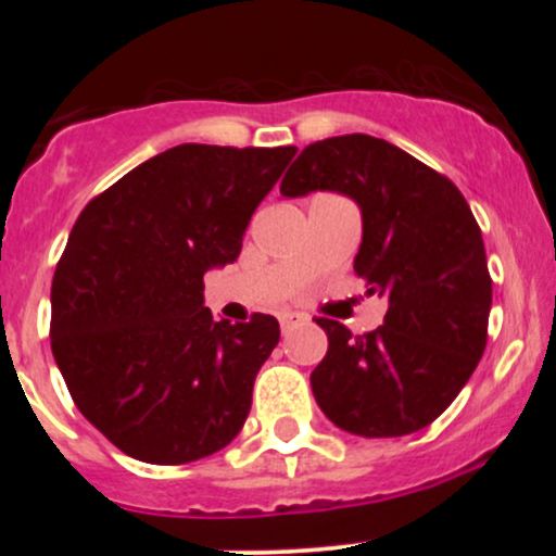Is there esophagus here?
Returning <instances> with one entry per match:
<instances>
[{
  "mask_svg": "<svg viewBox=\"0 0 556 556\" xmlns=\"http://www.w3.org/2000/svg\"><path fill=\"white\" fill-rule=\"evenodd\" d=\"M300 321H305V316L295 314V311H285V314H279V327H282V334L295 329Z\"/></svg>",
  "mask_w": 556,
  "mask_h": 556,
  "instance_id": "esophagus-1",
  "label": "esophagus"
}]
</instances>
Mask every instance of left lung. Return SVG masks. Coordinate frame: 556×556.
<instances>
[{"label":"left lung","mask_w":556,"mask_h":556,"mask_svg":"<svg viewBox=\"0 0 556 556\" xmlns=\"http://www.w3.org/2000/svg\"><path fill=\"white\" fill-rule=\"evenodd\" d=\"M316 190L358 203L353 269L371 295L387 298L384 324L368 334L316 318L329 340L311 374L318 407L355 437L426 429L486 348L491 277L473 212L444 175L363 132L305 146L279 185L287 198Z\"/></svg>","instance_id":"1"}]
</instances>
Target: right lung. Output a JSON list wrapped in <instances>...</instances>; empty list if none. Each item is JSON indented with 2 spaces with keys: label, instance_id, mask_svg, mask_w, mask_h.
Here are the masks:
<instances>
[{
  "label": "right lung",
  "instance_id": "1",
  "mask_svg": "<svg viewBox=\"0 0 556 556\" xmlns=\"http://www.w3.org/2000/svg\"><path fill=\"white\" fill-rule=\"evenodd\" d=\"M295 151L182 143L80 212L54 271L52 353L78 410L125 455L182 465L240 433L279 321H216L203 274L240 256Z\"/></svg>",
  "mask_w": 556,
  "mask_h": 556
}]
</instances>
